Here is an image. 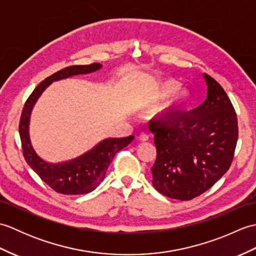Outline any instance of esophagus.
I'll return each instance as SVG.
<instances>
[{
	"instance_id": "34e87169",
	"label": "esophagus",
	"mask_w": 256,
	"mask_h": 256,
	"mask_svg": "<svg viewBox=\"0 0 256 256\" xmlns=\"http://www.w3.org/2000/svg\"><path fill=\"white\" fill-rule=\"evenodd\" d=\"M138 140H140V142H148V140H150V138H148V134H144V133H142V134H140L138 135Z\"/></svg>"
}]
</instances>
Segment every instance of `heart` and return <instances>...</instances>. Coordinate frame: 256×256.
<instances>
[{
  "mask_svg": "<svg viewBox=\"0 0 256 256\" xmlns=\"http://www.w3.org/2000/svg\"><path fill=\"white\" fill-rule=\"evenodd\" d=\"M179 86H180V84H179L178 81H176V80H167V81H165V82H162V84L157 86L155 92H154L153 99H160V98H164V96H170V94H174V92H176L179 89ZM186 96H187V94L184 91L178 92V94L175 96H174L170 102H168L164 108H160V111L170 112V108H172L174 106H175V103L177 101L184 99V98Z\"/></svg>",
  "mask_w": 256,
  "mask_h": 256,
  "instance_id": "1",
  "label": "heart"
}]
</instances>
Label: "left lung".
<instances>
[{"label": "left lung", "instance_id": "1", "mask_svg": "<svg viewBox=\"0 0 256 256\" xmlns=\"http://www.w3.org/2000/svg\"><path fill=\"white\" fill-rule=\"evenodd\" d=\"M208 94L192 116L150 126L156 146L154 188L172 199L192 200L229 170L238 136L234 108L224 88L204 74Z\"/></svg>", "mask_w": 256, "mask_h": 256}]
</instances>
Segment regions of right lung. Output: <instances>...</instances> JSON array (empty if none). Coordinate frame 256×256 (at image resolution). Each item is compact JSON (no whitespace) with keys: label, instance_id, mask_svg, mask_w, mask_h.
I'll return each instance as SVG.
<instances>
[{"label":"right lung","instance_id":"1","mask_svg":"<svg viewBox=\"0 0 256 256\" xmlns=\"http://www.w3.org/2000/svg\"><path fill=\"white\" fill-rule=\"evenodd\" d=\"M101 68L100 64L69 66L50 76L38 84L26 100L18 125V132L23 148V155L27 164L44 182L52 190L62 194H82L94 190L104 179L106 172L111 164L114 155L132 142L134 136L121 138H106L98 144L88 153L74 160L62 164H50L42 160L32 148L28 136V123L32 106L38 96L52 81L72 77L74 74H90Z\"/></svg>","mask_w":256,"mask_h":256}]
</instances>
